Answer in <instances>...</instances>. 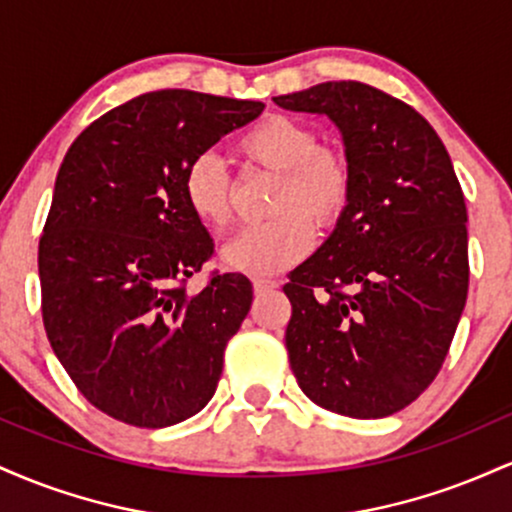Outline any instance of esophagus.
Segmentation results:
<instances>
[{"label": "esophagus", "mask_w": 512, "mask_h": 512, "mask_svg": "<svg viewBox=\"0 0 512 512\" xmlns=\"http://www.w3.org/2000/svg\"><path fill=\"white\" fill-rule=\"evenodd\" d=\"M276 286H279V284H276L274 279H255V281H252V289H255L257 296H262V293H267V291H274Z\"/></svg>", "instance_id": "1"}]
</instances>
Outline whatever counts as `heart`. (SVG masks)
<instances>
[{"instance_id":"b5f03b06","label":"heart","mask_w":512,"mask_h":512,"mask_svg":"<svg viewBox=\"0 0 512 512\" xmlns=\"http://www.w3.org/2000/svg\"><path fill=\"white\" fill-rule=\"evenodd\" d=\"M238 156L252 168L279 175L269 214L221 252L223 264L250 276H274L298 264L313 248V226L332 231L354 195V173L342 151L320 146V134L301 120L267 115L245 129ZM182 195L192 216L209 231H226L233 219V178L214 156H199L185 170Z\"/></svg>"}]
</instances>
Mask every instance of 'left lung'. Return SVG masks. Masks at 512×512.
<instances>
[{
	"instance_id": "obj_1",
	"label": "left lung",
	"mask_w": 512,
	"mask_h": 512,
	"mask_svg": "<svg viewBox=\"0 0 512 512\" xmlns=\"http://www.w3.org/2000/svg\"><path fill=\"white\" fill-rule=\"evenodd\" d=\"M274 103L330 117L354 173L344 219L284 286L291 370L317 407L383 419L436 380L467 301L460 180L426 117L380 88L327 81Z\"/></svg>"
}]
</instances>
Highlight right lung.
Segmentation results:
<instances>
[{"mask_svg": "<svg viewBox=\"0 0 512 512\" xmlns=\"http://www.w3.org/2000/svg\"><path fill=\"white\" fill-rule=\"evenodd\" d=\"M264 103L166 88L91 122L64 156L38 245L43 325L79 392L139 428L190 419L214 397L248 276L187 279L214 255L187 209L190 163Z\"/></svg>", "mask_w": 512, "mask_h": 512, "instance_id": "add662e5", "label": "right lung"}]
</instances>
